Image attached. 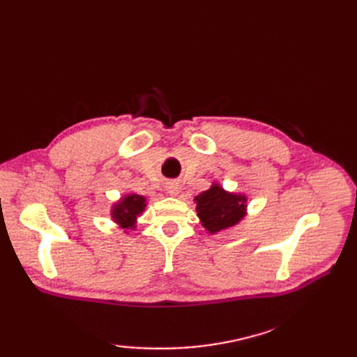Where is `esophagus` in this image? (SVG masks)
<instances>
[{
	"label": "esophagus",
	"instance_id": "esophagus-1",
	"mask_svg": "<svg viewBox=\"0 0 357 357\" xmlns=\"http://www.w3.org/2000/svg\"><path fill=\"white\" fill-rule=\"evenodd\" d=\"M167 190H168V193H171V195H177L178 185L177 183H169V185L167 186Z\"/></svg>",
	"mask_w": 357,
	"mask_h": 357
}]
</instances>
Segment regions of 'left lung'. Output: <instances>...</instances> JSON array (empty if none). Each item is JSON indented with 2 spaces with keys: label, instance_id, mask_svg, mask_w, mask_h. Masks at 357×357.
Listing matches in <instances>:
<instances>
[{
  "label": "left lung",
  "instance_id": "8db88e82",
  "mask_svg": "<svg viewBox=\"0 0 357 357\" xmlns=\"http://www.w3.org/2000/svg\"><path fill=\"white\" fill-rule=\"evenodd\" d=\"M195 202L202 226L210 234L231 228L244 218L245 197L225 192L219 185L199 193Z\"/></svg>",
  "mask_w": 357,
  "mask_h": 357
}]
</instances>
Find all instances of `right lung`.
Listing matches in <instances>:
<instances>
[{
    "mask_svg": "<svg viewBox=\"0 0 357 357\" xmlns=\"http://www.w3.org/2000/svg\"><path fill=\"white\" fill-rule=\"evenodd\" d=\"M144 207H146L144 197L129 195L123 198L117 205H114L112 218L114 219V222L121 223L122 228H128V226H132L137 215L144 210Z\"/></svg>",
    "mask_w": 357,
    "mask_h": 357,
    "instance_id": "right-lung-1",
    "label": "right lung"
}]
</instances>
